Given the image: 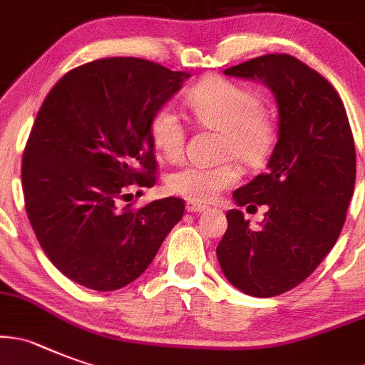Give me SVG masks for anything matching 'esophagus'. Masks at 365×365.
I'll use <instances>...</instances> for the list:
<instances>
[{"label": "esophagus", "instance_id": "1", "mask_svg": "<svg viewBox=\"0 0 365 365\" xmlns=\"http://www.w3.org/2000/svg\"><path fill=\"white\" fill-rule=\"evenodd\" d=\"M186 210H188L190 213H200V212H205V210H208V206L199 205V202H193V200H190V202H186Z\"/></svg>", "mask_w": 365, "mask_h": 365}]
</instances>
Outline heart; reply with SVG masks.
Masks as SVG:
<instances>
[{"mask_svg":"<svg viewBox=\"0 0 365 365\" xmlns=\"http://www.w3.org/2000/svg\"><path fill=\"white\" fill-rule=\"evenodd\" d=\"M185 103L195 121L220 132V155H232L248 166L260 165L273 145V125L260 110L253 90L224 78H208L188 90ZM150 137L165 159H175L185 148V126L170 105L150 119ZM240 170L232 159L206 166L186 163L168 175L170 192L188 200L206 202L239 180Z\"/></svg>","mask_w":365,"mask_h":365,"instance_id":"heart-1","label":"heart"}]
</instances>
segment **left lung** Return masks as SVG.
Listing matches in <instances>:
<instances>
[{"label": "left lung", "mask_w": 365, "mask_h": 365, "mask_svg": "<svg viewBox=\"0 0 365 365\" xmlns=\"http://www.w3.org/2000/svg\"><path fill=\"white\" fill-rule=\"evenodd\" d=\"M224 73L260 79L279 106L267 168L233 192L239 206L267 205L264 220L252 230L240 210H230L217 246L226 279L266 299L299 286L335 246L355 190V141L333 85L293 56L266 53Z\"/></svg>", "instance_id": "left-lung-1"}]
</instances>
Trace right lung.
Returning a JSON list of instances; mask_svg holds the SVG:
<instances>
[{"label": "right lung", "instance_id": "obj_1", "mask_svg": "<svg viewBox=\"0 0 365 365\" xmlns=\"http://www.w3.org/2000/svg\"><path fill=\"white\" fill-rule=\"evenodd\" d=\"M188 78L139 58L70 70L43 101L23 152L30 226L65 277L113 292L145 272L185 213L177 197L123 206L155 185L150 119Z\"/></svg>", "mask_w": 365, "mask_h": 365}]
</instances>
